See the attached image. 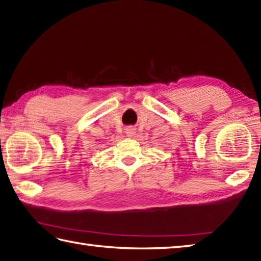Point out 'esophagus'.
<instances>
[{"label":"esophagus","instance_id":"esophagus-1","mask_svg":"<svg viewBox=\"0 0 261 261\" xmlns=\"http://www.w3.org/2000/svg\"><path fill=\"white\" fill-rule=\"evenodd\" d=\"M125 134H126L127 136H134V135L136 134V129H135L134 126L126 127V129H125Z\"/></svg>","mask_w":261,"mask_h":261}]
</instances>
